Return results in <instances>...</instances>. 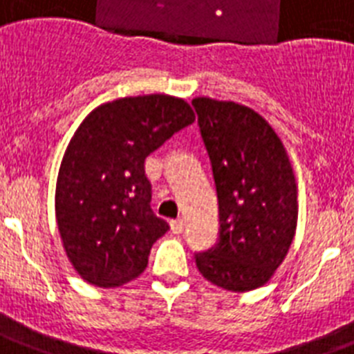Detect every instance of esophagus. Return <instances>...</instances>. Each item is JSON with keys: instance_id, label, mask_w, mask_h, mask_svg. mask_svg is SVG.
<instances>
[{"instance_id": "obj_1", "label": "esophagus", "mask_w": 354, "mask_h": 354, "mask_svg": "<svg viewBox=\"0 0 354 354\" xmlns=\"http://www.w3.org/2000/svg\"><path fill=\"white\" fill-rule=\"evenodd\" d=\"M183 227H185V221H183V219H174V221H171L172 234H182Z\"/></svg>"}]
</instances>
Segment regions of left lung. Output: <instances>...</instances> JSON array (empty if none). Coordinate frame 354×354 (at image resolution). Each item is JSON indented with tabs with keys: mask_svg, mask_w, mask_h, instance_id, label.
I'll return each mask as SVG.
<instances>
[{
	"mask_svg": "<svg viewBox=\"0 0 354 354\" xmlns=\"http://www.w3.org/2000/svg\"><path fill=\"white\" fill-rule=\"evenodd\" d=\"M192 106L219 205V241L196 254V266L223 290L250 292L268 283L292 246L299 216L295 174L283 142L259 113L209 97Z\"/></svg>",
	"mask_w": 354,
	"mask_h": 354,
	"instance_id": "8db88e82",
	"label": "left lung"
}]
</instances>
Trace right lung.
Instances as JSON below:
<instances>
[{
    "mask_svg": "<svg viewBox=\"0 0 354 354\" xmlns=\"http://www.w3.org/2000/svg\"><path fill=\"white\" fill-rule=\"evenodd\" d=\"M194 118L178 97H124L100 104L71 136L59 167L55 218L68 259L86 283L117 288L145 270L169 225L151 210L144 162Z\"/></svg>",
    "mask_w": 354,
    "mask_h": 354,
    "instance_id": "right-lung-1",
    "label": "right lung"
}]
</instances>
